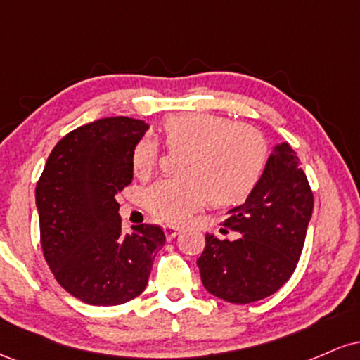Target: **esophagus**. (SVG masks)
<instances>
[{
	"label": "esophagus",
	"instance_id": "34e87169",
	"mask_svg": "<svg viewBox=\"0 0 360 360\" xmlns=\"http://www.w3.org/2000/svg\"><path fill=\"white\" fill-rule=\"evenodd\" d=\"M164 233H166L167 240H172V238H176L177 235L181 233V230L176 229V226H172V225H166L164 226Z\"/></svg>",
	"mask_w": 360,
	"mask_h": 360
}]
</instances>
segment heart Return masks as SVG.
<instances>
[{
  "mask_svg": "<svg viewBox=\"0 0 360 360\" xmlns=\"http://www.w3.org/2000/svg\"><path fill=\"white\" fill-rule=\"evenodd\" d=\"M164 143L183 150L177 179H162L146 191L147 210L159 220L184 223L210 201L218 208L240 205L259 184L269 147L255 127L214 113L171 115L160 127ZM159 146L143 137L131 150V171L147 179L159 162Z\"/></svg>",
  "mask_w": 360,
  "mask_h": 360,
  "instance_id": "obj_1",
  "label": "heart"
}]
</instances>
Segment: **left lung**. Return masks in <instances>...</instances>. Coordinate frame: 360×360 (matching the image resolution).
Wrapping results in <instances>:
<instances>
[{"instance_id": "obj_1", "label": "left lung", "mask_w": 360, "mask_h": 360, "mask_svg": "<svg viewBox=\"0 0 360 360\" xmlns=\"http://www.w3.org/2000/svg\"><path fill=\"white\" fill-rule=\"evenodd\" d=\"M311 213L313 193L298 155L279 143L245 203L225 220L242 237L230 242L206 233L196 260L206 291L237 304L274 295L296 269Z\"/></svg>"}]
</instances>
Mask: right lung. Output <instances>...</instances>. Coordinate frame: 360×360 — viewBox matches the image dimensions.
<instances>
[{
  "label": "right lung",
  "mask_w": 360,
  "mask_h": 360,
  "mask_svg": "<svg viewBox=\"0 0 360 360\" xmlns=\"http://www.w3.org/2000/svg\"><path fill=\"white\" fill-rule=\"evenodd\" d=\"M148 125L101 118L69 131L49 155L35 189L44 257L74 298L113 307L137 298L166 235L157 225L122 232L117 194L134 179L131 150Z\"/></svg>",
  "instance_id": "obj_1"
}]
</instances>
